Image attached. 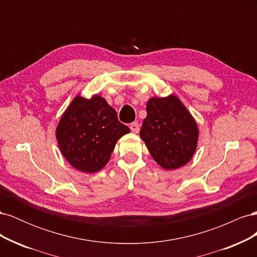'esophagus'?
Wrapping results in <instances>:
<instances>
[{
    "label": "esophagus",
    "mask_w": 257,
    "mask_h": 257,
    "mask_svg": "<svg viewBox=\"0 0 257 257\" xmlns=\"http://www.w3.org/2000/svg\"><path fill=\"white\" fill-rule=\"evenodd\" d=\"M130 128L131 131L133 132V133H138L139 132V124L137 122H133L130 124Z\"/></svg>",
    "instance_id": "obj_1"
}]
</instances>
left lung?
Masks as SVG:
<instances>
[{
	"instance_id": "obj_1",
	"label": "left lung",
	"mask_w": 257,
	"mask_h": 257,
	"mask_svg": "<svg viewBox=\"0 0 257 257\" xmlns=\"http://www.w3.org/2000/svg\"><path fill=\"white\" fill-rule=\"evenodd\" d=\"M139 135L159 165L176 169L192 159L197 146L198 127L175 95L152 97L147 104V118Z\"/></svg>"
}]
</instances>
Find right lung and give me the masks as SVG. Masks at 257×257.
<instances>
[{
  "instance_id": "obj_1",
  "label": "right lung",
  "mask_w": 257,
  "mask_h": 257,
  "mask_svg": "<svg viewBox=\"0 0 257 257\" xmlns=\"http://www.w3.org/2000/svg\"><path fill=\"white\" fill-rule=\"evenodd\" d=\"M128 132L103 97L94 95L87 99L78 95L62 115L57 139L69 164L92 174L107 164L116 141Z\"/></svg>"
}]
</instances>
